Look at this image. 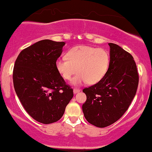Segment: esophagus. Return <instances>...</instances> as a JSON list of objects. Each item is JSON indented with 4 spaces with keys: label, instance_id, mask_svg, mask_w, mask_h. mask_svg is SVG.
<instances>
[{
    "label": "esophagus",
    "instance_id": "esophagus-1",
    "mask_svg": "<svg viewBox=\"0 0 152 152\" xmlns=\"http://www.w3.org/2000/svg\"><path fill=\"white\" fill-rule=\"evenodd\" d=\"M80 91H81V90H80L79 88H74V94H77V93L80 92Z\"/></svg>",
    "mask_w": 152,
    "mask_h": 152
}]
</instances>
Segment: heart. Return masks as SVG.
Here are the masks:
<instances>
[{
	"label": "heart",
	"mask_w": 152,
	"mask_h": 152,
	"mask_svg": "<svg viewBox=\"0 0 152 152\" xmlns=\"http://www.w3.org/2000/svg\"><path fill=\"white\" fill-rule=\"evenodd\" d=\"M110 56L105 49L94 47L79 45L71 48L66 57L56 59L55 66L59 74L67 81L73 79V83L78 85L86 82L94 84L99 82L107 73Z\"/></svg>",
	"instance_id": "heart-1"
}]
</instances>
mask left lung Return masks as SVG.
Here are the masks:
<instances>
[{"mask_svg":"<svg viewBox=\"0 0 152 152\" xmlns=\"http://www.w3.org/2000/svg\"><path fill=\"white\" fill-rule=\"evenodd\" d=\"M109 68L105 76L83 92L87 99L82 109L91 125L105 127L123 115L136 95L139 74L133 56L122 47L108 44Z\"/></svg>","mask_w":152,"mask_h":152,"instance_id":"1","label":"left lung"}]
</instances>
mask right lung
<instances>
[{
	"label": "right lung",
	"instance_id": "1",
	"mask_svg": "<svg viewBox=\"0 0 152 152\" xmlns=\"http://www.w3.org/2000/svg\"><path fill=\"white\" fill-rule=\"evenodd\" d=\"M64 42L43 39L24 49L13 68L14 88L22 105L36 121L60 120L74 96L73 89L56 70Z\"/></svg>",
	"mask_w": 152,
	"mask_h": 152
}]
</instances>
